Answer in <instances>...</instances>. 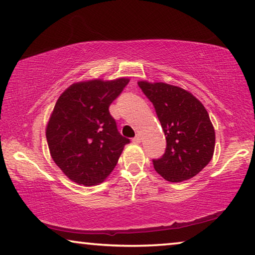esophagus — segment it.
Returning <instances> with one entry per match:
<instances>
[{
  "instance_id": "esophagus-1",
  "label": "esophagus",
  "mask_w": 255,
  "mask_h": 255,
  "mask_svg": "<svg viewBox=\"0 0 255 255\" xmlns=\"http://www.w3.org/2000/svg\"><path fill=\"white\" fill-rule=\"evenodd\" d=\"M132 142H134V143H140V136L139 135H136L134 138H132Z\"/></svg>"
}]
</instances>
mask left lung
Returning a JSON list of instances; mask_svg holds the SVG:
<instances>
[{
	"instance_id": "left-lung-1",
	"label": "left lung",
	"mask_w": 255,
	"mask_h": 255,
	"mask_svg": "<svg viewBox=\"0 0 255 255\" xmlns=\"http://www.w3.org/2000/svg\"><path fill=\"white\" fill-rule=\"evenodd\" d=\"M138 86L154 107L167 139L164 154L153 160L156 172L171 183L193 178L215 152L216 134L208 111L180 87L145 80Z\"/></svg>"
}]
</instances>
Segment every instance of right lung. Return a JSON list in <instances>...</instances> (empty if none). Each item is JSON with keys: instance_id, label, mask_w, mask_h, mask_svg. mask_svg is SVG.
Listing matches in <instances>:
<instances>
[{"instance_id": "add662e5", "label": "right lung", "mask_w": 255, "mask_h": 255, "mask_svg": "<svg viewBox=\"0 0 255 255\" xmlns=\"http://www.w3.org/2000/svg\"><path fill=\"white\" fill-rule=\"evenodd\" d=\"M128 83V78L76 83L56 101L46 127L48 148L56 165L75 183H102L130 142L121 136L109 111Z\"/></svg>"}]
</instances>
